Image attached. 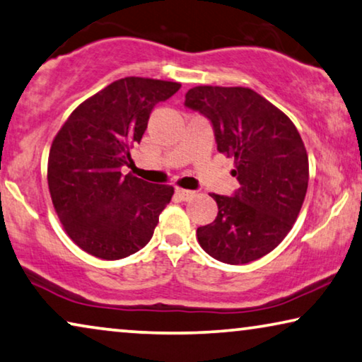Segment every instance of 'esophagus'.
Here are the masks:
<instances>
[{
    "instance_id": "34e87169",
    "label": "esophagus",
    "mask_w": 362,
    "mask_h": 362,
    "mask_svg": "<svg viewBox=\"0 0 362 362\" xmlns=\"http://www.w3.org/2000/svg\"><path fill=\"white\" fill-rule=\"evenodd\" d=\"M176 194H177V197L181 199V201H189V199H192L194 196H196V192H194V191H189V189H181V187H177V189H176Z\"/></svg>"
}]
</instances>
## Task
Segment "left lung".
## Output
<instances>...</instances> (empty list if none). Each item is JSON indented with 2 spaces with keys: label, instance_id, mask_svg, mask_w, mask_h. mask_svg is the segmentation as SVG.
<instances>
[{
  "label": "left lung",
  "instance_id": "obj_1",
  "mask_svg": "<svg viewBox=\"0 0 362 362\" xmlns=\"http://www.w3.org/2000/svg\"><path fill=\"white\" fill-rule=\"evenodd\" d=\"M187 107L214 125L217 150L235 160L233 197L211 194L218 206L197 242L212 258L245 264L268 255L291 232L308 186V156L300 134L281 109L250 88L196 86Z\"/></svg>",
  "mask_w": 362,
  "mask_h": 362
}]
</instances>
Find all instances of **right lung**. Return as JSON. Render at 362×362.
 <instances>
[{
	"instance_id": "add662e5",
	"label": "right lung",
	"mask_w": 362,
	"mask_h": 362,
	"mask_svg": "<svg viewBox=\"0 0 362 362\" xmlns=\"http://www.w3.org/2000/svg\"><path fill=\"white\" fill-rule=\"evenodd\" d=\"M175 81L127 76L83 101L50 146L47 181L65 232L83 251L120 259L150 242L175 189L122 175L151 109L171 98Z\"/></svg>"
}]
</instances>
